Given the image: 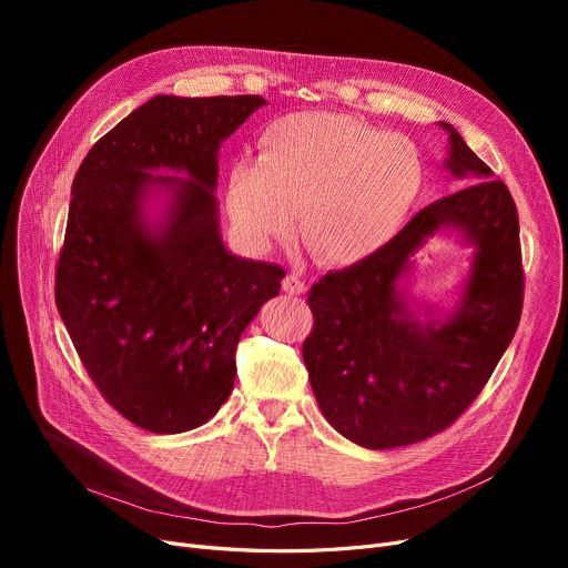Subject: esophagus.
I'll return each mask as SVG.
<instances>
[{"label": "esophagus", "instance_id": "34e87169", "mask_svg": "<svg viewBox=\"0 0 568 568\" xmlns=\"http://www.w3.org/2000/svg\"><path fill=\"white\" fill-rule=\"evenodd\" d=\"M283 290L287 292V294H304L306 292V283H304V278L296 274V272H290L287 276H285V281H283Z\"/></svg>", "mask_w": 568, "mask_h": 568}]
</instances>
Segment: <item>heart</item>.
I'll list each match as a JSON object with an SVG mask.
<instances>
[{
  "instance_id": "heart-1",
  "label": "heart",
  "mask_w": 568,
  "mask_h": 568,
  "mask_svg": "<svg viewBox=\"0 0 568 568\" xmlns=\"http://www.w3.org/2000/svg\"><path fill=\"white\" fill-rule=\"evenodd\" d=\"M424 189L416 144L336 112L287 114L236 159L225 202L232 227L253 251L296 227L326 264H354L382 251L407 223Z\"/></svg>"
}]
</instances>
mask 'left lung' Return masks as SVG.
Instances as JSON below:
<instances>
[{
  "label": "left lung",
  "mask_w": 568,
  "mask_h": 568,
  "mask_svg": "<svg viewBox=\"0 0 568 568\" xmlns=\"http://www.w3.org/2000/svg\"><path fill=\"white\" fill-rule=\"evenodd\" d=\"M449 131L446 159L471 184L424 206L389 244L308 292L313 332L304 341L315 400L343 437L396 449L449 428L481 394L523 313L525 274L518 209L490 168ZM454 226L477 251L458 312L422 323L397 281L437 229Z\"/></svg>",
  "instance_id": "left-lung-1"
}]
</instances>
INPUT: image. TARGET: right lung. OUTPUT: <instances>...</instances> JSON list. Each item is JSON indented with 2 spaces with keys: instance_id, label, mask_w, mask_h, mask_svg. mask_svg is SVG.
I'll return each mask as SVG.
<instances>
[{
  "instance_id": "right-lung-1",
  "label": "right lung",
  "mask_w": 568,
  "mask_h": 568,
  "mask_svg": "<svg viewBox=\"0 0 568 568\" xmlns=\"http://www.w3.org/2000/svg\"><path fill=\"white\" fill-rule=\"evenodd\" d=\"M262 97H154L84 156L71 186L54 302L101 396L149 433L206 424L234 386V349L285 268L234 257L219 232V146ZM186 171L189 180L152 175ZM168 187L166 223L143 193Z\"/></svg>"
}]
</instances>
